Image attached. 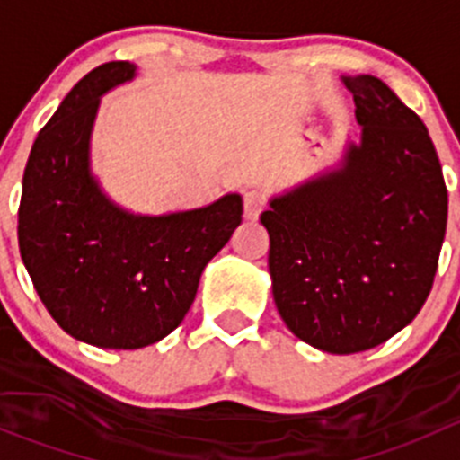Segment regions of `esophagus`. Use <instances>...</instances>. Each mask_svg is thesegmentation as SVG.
I'll use <instances>...</instances> for the list:
<instances>
[{
  "instance_id": "1",
  "label": "esophagus",
  "mask_w": 460,
  "mask_h": 460,
  "mask_svg": "<svg viewBox=\"0 0 460 460\" xmlns=\"http://www.w3.org/2000/svg\"><path fill=\"white\" fill-rule=\"evenodd\" d=\"M264 208V196L258 191L244 193V217L247 220H258V216Z\"/></svg>"
}]
</instances>
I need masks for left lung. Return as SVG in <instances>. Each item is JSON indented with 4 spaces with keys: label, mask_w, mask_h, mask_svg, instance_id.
Masks as SVG:
<instances>
[{
    "label": "left lung",
    "mask_w": 460,
    "mask_h": 460,
    "mask_svg": "<svg viewBox=\"0 0 460 460\" xmlns=\"http://www.w3.org/2000/svg\"><path fill=\"white\" fill-rule=\"evenodd\" d=\"M358 140L269 198L273 303L294 336L358 354L405 329L428 300L447 226V189L419 115L374 75H341Z\"/></svg>",
    "instance_id": "left-lung-1"
}]
</instances>
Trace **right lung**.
<instances>
[{"instance_id":"add662e5","label":"right lung","mask_w":460,"mask_h":460,"mask_svg":"<svg viewBox=\"0 0 460 460\" xmlns=\"http://www.w3.org/2000/svg\"><path fill=\"white\" fill-rule=\"evenodd\" d=\"M137 77L131 62L93 68L37 136L22 182L20 253L55 323L86 345L140 349L169 336L200 276L243 222L235 191L198 208L136 213L93 173L102 95Z\"/></svg>"}]
</instances>
